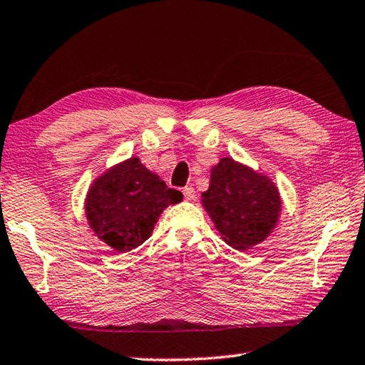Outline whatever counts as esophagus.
<instances>
[{"label": "esophagus", "instance_id": "34e87169", "mask_svg": "<svg viewBox=\"0 0 365 365\" xmlns=\"http://www.w3.org/2000/svg\"><path fill=\"white\" fill-rule=\"evenodd\" d=\"M182 194H184V199L186 200H192L194 197H195V190H194V187H184L182 189Z\"/></svg>", "mask_w": 365, "mask_h": 365}]
</instances>
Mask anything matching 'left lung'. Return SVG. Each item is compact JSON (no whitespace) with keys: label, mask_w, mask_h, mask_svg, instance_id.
I'll list each match as a JSON object with an SVG mask.
<instances>
[{"label":"left lung","mask_w":365,"mask_h":365,"mask_svg":"<svg viewBox=\"0 0 365 365\" xmlns=\"http://www.w3.org/2000/svg\"><path fill=\"white\" fill-rule=\"evenodd\" d=\"M202 203L222 240L235 250H247L272 232L282 202L269 178L225 157L212 170Z\"/></svg>","instance_id":"1"}]
</instances>
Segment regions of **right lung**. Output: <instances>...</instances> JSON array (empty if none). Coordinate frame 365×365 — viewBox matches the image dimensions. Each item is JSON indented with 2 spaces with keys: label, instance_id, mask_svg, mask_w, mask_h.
I'll list each match as a JSON object with an SVG mask.
<instances>
[{
  "label": "right lung",
  "instance_id": "right-lung-1",
  "mask_svg": "<svg viewBox=\"0 0 365 365\" xmlns=\"http://www.w3.org/2000/svg\"><path fill=\"white\" fill-rule=\"evenodd\" d=\"M182 200L133 157L94 181L86 197V218L99 239L117 252H130L150 237L163 210Z\"/></svg>",
  "mask_w": 365,
  "mask_h": 365
}]
</instances>
